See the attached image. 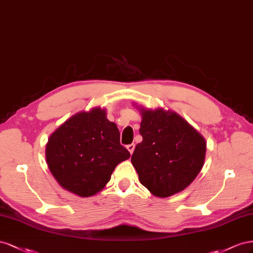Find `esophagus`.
I'll return each mask as SVG.
<instances>
[{
	"label": "esophagus",
	"mask_w": 253,
	"mask_h": 253,
	"mask_svg": "<svg viewBox=\"0 0 253 253\" xmlns=\"http://www.w3.org/2000/svg\"><path fill=\"white\" fill-rule=\"evenodd\" d=\"M134 147H135V145H134L133 143H132V144H129V145H127V149L129 150V153L132 154L133 150H134Z\"/></svg>",
	"instance_id": "1"
}]
</instances>
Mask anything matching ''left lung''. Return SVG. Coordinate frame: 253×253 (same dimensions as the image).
<instances>
[{
	"label": "left lung",
	"mask_w": 253,
	"mask_h": 253,
	"mask_svg": "<svg viewBox=\"0 0 253 253\" xmlns=\"http://www.w3.org/2000/svg\"><path fill=\"white\" fill-rule=\"evenodd\" d=\"M131 162L140 182L158 197L181 192L204 167L206 141L180 115L163 109L143 110Z\"/></svg>",
	"instance_id": "1"
}]
</instances>
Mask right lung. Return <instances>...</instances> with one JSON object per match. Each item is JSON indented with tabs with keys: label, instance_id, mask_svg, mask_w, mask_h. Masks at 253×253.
<instances>
[{
	"label": "right lung",
	"instance_id": "obj_1",
	"mask_svg": "<svg viewBox=\"0 0 253 253\" xmlns=\"http://www.w3.org/2000/svg\"><path fill=\"white\" fill-rule=\"evenodd\" d=\"M46 161L55 179L78 196H93L109 182L117 165L130 157L120 130L105 110L94 108L70 118L49 136Z\"/></svg>",
	"mask_w": 253,
	"mask_h": 253
}]
</instances>
